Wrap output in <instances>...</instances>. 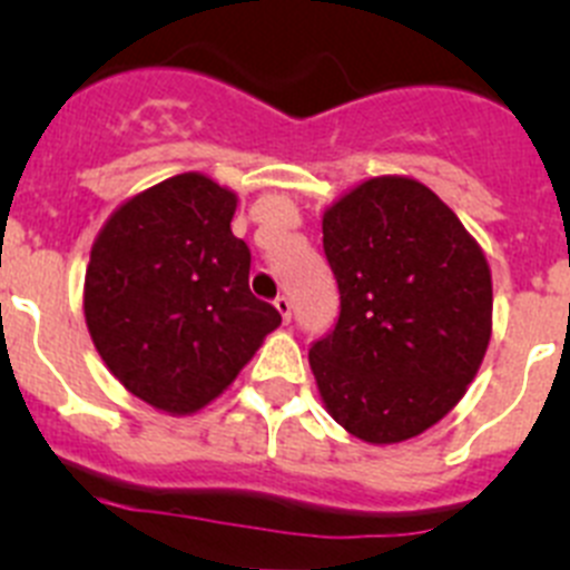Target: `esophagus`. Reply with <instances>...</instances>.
Masks as SVG:
<instances>
[{
	"instance_id": "obj_1",
	"label": "esophagus",
	"mask_w": 570,
	"mask_h": 570,
	"mask_svg": "<svg viewBox=\"0 0 570 570\" xmlns=\"http://www.w3.org/2000/svg\"><path fill=\"white\" fill-rule=\"evenodd\" d=\"M273 303H275V308H278L281 317H284V323H289V320H292V303H289V297L278 295Z\"/></svg>"
}]
</instances>
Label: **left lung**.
<instances>
[{
    "label": "left lung",
    "mask_w": 570,
    "mask_h": 570,
    "mask_svg": "<svg viewBox=\"0 0 570 570\" xmlns=\"http://www.w3.org/2000/svg\"><path fill=\"white\" fill-rule=\"evenodd\" d=\"M340 286L308 364L331 417L364 443H401L456 406L490 342L484 253L423 184L373 178L323 217Z\"/></svg>",
    "instance_id": "left-lung-1"
}]
</instances>
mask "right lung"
<instances>
[{"label": "right lung", "instance_id": "right-lung-1", "mask_svg": "<svg viewBox=\"0 0 570 570\" xmlns=\"http://www.w3.org/2000/svg\"><path fill=\"white\" fill-rule=\"evenodd\" d=\"M236 195L197 173L127 200L105 223L86 273V323L110 373L164 412H197L278 328L247 286L250 247Z\"/></svg>", "mask_w": 570, "mask_h": 570}]
</instances>
